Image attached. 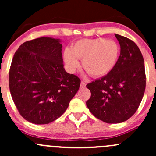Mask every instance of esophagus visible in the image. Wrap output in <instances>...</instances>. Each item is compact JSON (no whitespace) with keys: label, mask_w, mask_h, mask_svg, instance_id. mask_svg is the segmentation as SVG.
Returning <instances> with one entry per match:
<instances>
[{"label":"esophagus","mask_w":156,"mask_h":156,"mask_svg":"<svg viewBox=\"0 0 156 156\" xmlns=\"http://www.w3.org/2000/svg\"><path fill=\"white\" fill-rule=\"evenodd\" d=\"M80 88H84V87H86V83H84L83 81H81V82H80Z\"/></svg>","instance_id":"34e87169"}]
</instances>
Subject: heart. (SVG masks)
Instances as JSON below:
<instances>
[{
	"label": "heart",
	"instance_id": "1",
	"mask_svg": "<svg viewBox=\"0 0 156 156\" xmlns=\"http://www.w3.org/2000/svg\"><path fill=\"white\" fill-rule=\"evenodd\" d=\"M120 54V48L115 41L103 38L83 39L77 41L72 49H64L63 57L69 72L75 73L82 67L94 78H102L115 67Z\"/></svg>",
	"mask_w": 156,
	"mask_h": 156
}]
</instances>
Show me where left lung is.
I'll use <instances>...</instances> for the list:
<instances>
[{
  "label": "left lung",
  "instance_id": "left-lung-1",
  "mask_svg": "<svg viewBox=\"0 0 156 156\" xmlns=\"http://www.w3.org/2000/svg\"><path fill=\"white\" fill-rule=\"evenodd\" d=\"M120 55L109 74L88 83L91 97L87 105L91 113L107 123H120L133 115L140 104L146 86L142 55L130 39L115 34Z\"/></svg>",
  "mask_w": 156,
  "mask_h": 156
}]
</instances>
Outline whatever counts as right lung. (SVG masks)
<instances>
[{
  "label": "right lung",
  "instance_id": "1",
  "mask_svg": "<svg viewBox=\"0 0 156 156\" xmlns=\"http://www.w3.org/2000/svg\"><path fill=\"white\" fill-rule=\"evenodd\" d=\"M60 39L42 37L24 42L15 52L9 89L20 114L37 125L52 122L67 110L80 80L64 68Z\"/></svg>",
  "mask_w": 156,
  "mask_h": 156
}]
</instances>
